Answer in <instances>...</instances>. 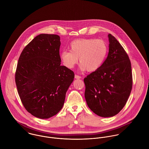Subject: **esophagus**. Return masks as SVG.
I'll use <instances>...</instances> for the list:
<instances>
[{
    "instance_id": "esophagus-1",
    "label": "esophagus",
    "mask_w": 149,
    "mask_h": 149,
    "mask_svg": "<svg viewBox=\"0 0 149 149\" xmlns=\"http://www.w3.org/2000/svg\"><path fill=\"white\" fill-rule=\"evenodd\" d=\"M74 78L76 79H81V76H79L77 74H75L74 75Z\"/></svg>"
}]
</instances>
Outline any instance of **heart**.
I'll use <instances>...</instances> for the list:
<instances>
[{"label": "heart", "instance_id": "b5f03b06", "mask_svg": "<svg viewBox=\"0 0 149 149\" xmlns=\"http://www.w3.org/2000/svg\"><path fill=\"white\" fill-rule=\"evenodd\" d=\"M69 51L63 50L60 57L64 66L73 68L79 58L83 70L92 72L98 70L104 63L108 52L106 41L96 39H78L70 43Z\"/></svg>", "mask_w": 149, "mask_h": 149}]
</instances>
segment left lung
Instances as JSON below:
<instances>
[{
    "mask_svg": "<svg viewBox=\"0 0 149 149\" xmlns=\"http://www.w3.org/2000/svg\"><path fill=\"white\" fill-rule=\"evenodd\" d=\"M109 52L102 66L84 79L88 106L96 115L111 117L125 106L132 87L131 65L118 41L108 34Z\"/></svg>",
    "mask_w": 149,
    "mask_h": 149,
    "instance_id": "8db88e82",
    "label": "left lung"
}]
</instances>
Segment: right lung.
Instances as JSON below:
<instances>
[{
	"label": "right lung",
	"instance_id": "obj_1",
	"mask_svg": "<svg viewBox=\"0 0 149 149\" xmlns=\"http://www.w3.org/2000/svg\"><path fill=\"white\" fill-rule=\"evenodd\" d=\"M60 38L41 34L23 49L15 72L18 93L25 109L32 115L47 119L63 108L74 72L61 65Z\"/></svg>",
	"mask_w": 149,
	"mask_h": 149
}]
</instances>
